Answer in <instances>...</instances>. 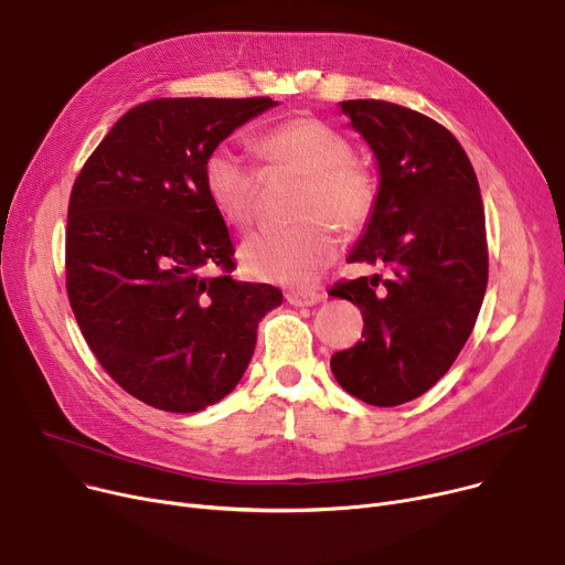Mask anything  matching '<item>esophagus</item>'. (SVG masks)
Wrapping results in <instances>:
<instances>
[{"label":"esophagus","mask_w":565,"mask_h":565,"mask_svg":"<svg viewBox=\"0 0 565 565\" xmlns=\"http://www.w3.org/2000/svg\"><path fill=\"white\" fill-rule=\"evenodd\" d=\"M286 300L292 307H311L318 305L322 300V292L320 290H309V288H292L286 292Z\"/></svg>","instance_id":"obj_1"}]
</instances>
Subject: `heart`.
Here are the masks:
<instances>
[{
    "label": "heart",
    "mask_w": 565,
    "mask_h": 565,
    "mask_svg": "<svg viewBox=\"0 0 565 565\" xmlns=\"http://www.w3.org/2000/svg\"><path fill=\"white\" fill-rule=\"evenodd\" d=\"M254 153L265 173L288 169L305 175L300 224L252 235L241 249L243 270L256 279L309 286L339 252L343 231L362 228L375 207L371 169L352 158L343 132L313 116H295L260 132ZM203 185L215 211L233 226H249L256 215L260 171L228 146H215L203 160Z\"/></svg>",
    "instance_id": "obj_1"
}]
</instances>
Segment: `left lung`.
<instances>
[{
    "label": "left lung",
    "instance_id": "left-lung-1",
    "mask_svg": "<svg viewBox=\"0 0 565 565\" xmlns=\"http://www.w3.org/2000/svg\"><path fill=\"white\" fill-rule=\"evenodd\" d=\"M341 109L380 164L373 215L348 260L384 263L392 277L330 288L364 316L362 341L330 366L354 398L394 407L426 394L477 324L488 286L483 199L465 148L430 116L387 100Z\"/></svg>",
    "mask_w": 565,
    "mask_h": 565
}]
</instances>
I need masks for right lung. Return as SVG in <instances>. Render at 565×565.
Returning a JSON list of instances; mask_svg holds the SVG:
<instances>
[{"label": "right lung", "mask_w": 565, "mask_h": 565, "mask_svg": "<svg viewBox=\"0 0 565 565\" xmlns=\"http://www.w3.org/2000/svg\"><path fill=\"white\" fill-rule=\"evenodd\" d=\"M270 98H156L128 109L77 173L66 290L107 375L164 412H199L241 382L270 284L231 279L233 243L203 160ZM215 269V276H207Z\"/></svg>", "instance_id": "add662e5"}]
</instances>
